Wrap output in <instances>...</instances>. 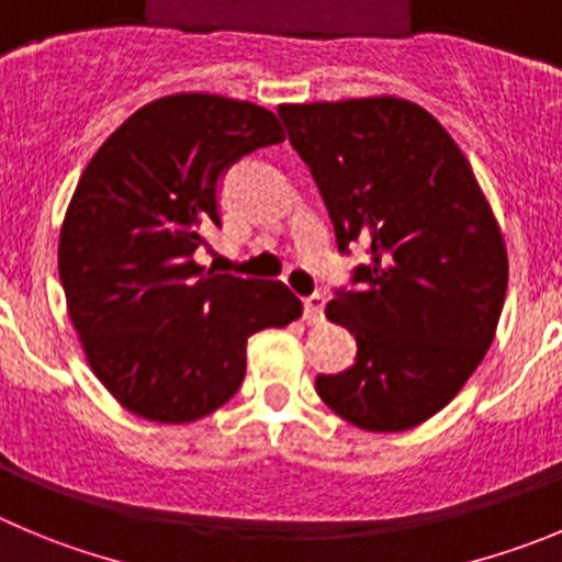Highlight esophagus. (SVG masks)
Here are the masks:
<instances>
[{"instance_id":"34e87169","label":"esophagus","mask_w":562,"mask_h":562,"mask_svg":"<svg viewBox=\"0 0 562 562\" xmlns=\"http://www.w3.org/2000/svg\"><path fill=\"white\" fill-rule=\"evenodd\" d=\"M302 307H305V322L318 324L324 318V296L322 293H313V296L302 299Z\"/></svg>"}]
</instances>
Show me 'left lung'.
<instances>
[{"instance_id": "obj_1", "label": "left lung", "mask_w": 562, "mask_h": 562, "mask_svg": "<svg viewBox=\"0 0 562 562\" xmlns=\"http://www.w3.org/2000/svg\"><path fill=\"white\" fill-rule=\"evenodd\" d=\"M311 166L338 249L366 246L329 322L358 340L352 369L318 374L329 411L402 432L458 396L494 344L507 249L469 160L418 104L396 97L280 104Z\"/></svg>"}]
</instances>
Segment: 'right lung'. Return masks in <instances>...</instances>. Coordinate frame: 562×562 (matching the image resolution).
<instances>
[{"mask_svg":"<svg viewBox=\"0 0 562 562\" xmlns=\"http://www.w3.org/2000/svg\"><path fill=\"white\" fill-rule=\"evenodd\" d=\"M280 140L271 110L175 93L130 115L82 171L57 269L93 374L135 416L188 424L218 411L244 382L246 340L302 316L282 282L193 260L222 227L224 171Z\"/></svg>","mask_w":562,"mask_h":562,"instance_id":"1","label":"right lung"}]
</instances>
